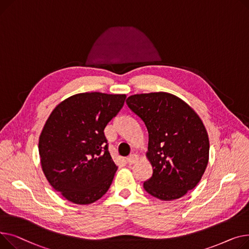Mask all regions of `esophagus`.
<instances>
[{
	"label": "esophagus",
	"mask_w": 249,
	"mask_h": 249,
	"mask_svg": "<svg viewBox=\"0 0 249 249\" xmlns=\"http://www.w3.org/2000/svg\"><path fill=\"white\" fill-rule=\"evenodd\" d=\"M139 160V156L137 154H130L127 158H126V163L129 165H133L136 162H138Z\"/></svg>",
	"instance_id": "1"
}]
</instances>
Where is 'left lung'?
I'll return each instance as SVG.
<instances>
[{
    "label": "left lung",
    "mask_w": 249,
    "mask_h": 249,
    "mask_svg": "<svg viewBox=\"0 0 249 249\" xmlns=\"http://www.w3.org/2000/svg\"><path fill=\"white\" fill-rule=\"evenodd\" d=\"M127 107L149 133L148 152L153 176L143 183L150 195L163 201L186 195L200 182L209 160V138L196 111L168 92L134 94Z\"/></svg>",
    "instance_id": "left-lung-1"
}]
</instances>
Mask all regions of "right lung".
Wrapping results in <instances>:
<instances>
[{
    "mask_svg": "<svg viewBox=\"0 0 249 249\" xmlns=\"http://www.w3.org/2000/svg\"><path fill=\"white\" fill-rule=\"evenodd\" d=\"M125 94L83 92L50 113L39 137L42 171L66 200L89 205L104 196L118 170L105 127L123 107Z\"/></svg>",
    "mask_w": 249,
    "mask_h": 249,
    "instance_id": "right-lung-1",
    "label": "right lung"
}]
</instances>
